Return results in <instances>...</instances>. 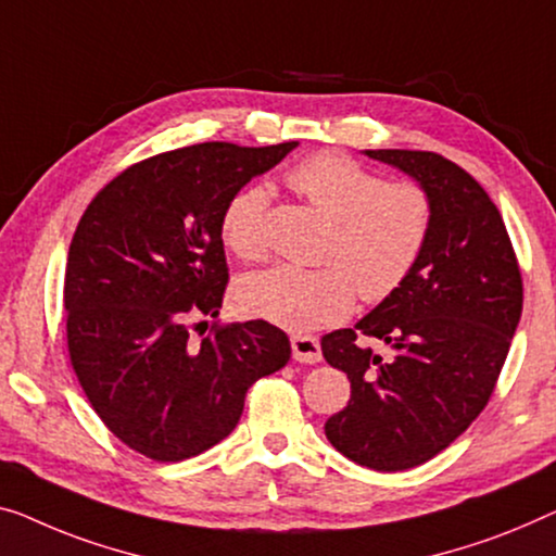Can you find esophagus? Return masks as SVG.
<instances>
[{"label":"esophagus","mask_w":556,"mask_h":556,"mask_svg":"<svg viewBox=\"0 0 556 556\" xmlns=\"http://www.w3.org/2000/svg\"><path fill=\"white\" fill-rule=\"evenodd\" d=\"M292 354H294L296 362L317 364L321 359L319 339L312 337V334H294L292 337Z\"/></svg>","instance_id":"1"}]
</instances>
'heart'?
Instances as JSON below:
<instances>
[{"label": "heart", "instance_id": "b5f03b06", "mask_svg": "<svg viewBox=\"0 0 556 556\" xmlns=\"http://www.w3.org/2000/svg\"><path fill=\"white\" fill-rule=\"evenodd\" d=\"M289 187L334 222L325 267H277L254 271L237 285L239 309L287 331H314L342 321L357 294L384 302L400 289L427 250L434 202L417 181H387L352 156L319 152L292 167ZM269 192L262 185L239 189L222 212V239L244 262L269 252Z\"/></svg>", "mask_w": 556, "mask_h": 556}]
</instances>
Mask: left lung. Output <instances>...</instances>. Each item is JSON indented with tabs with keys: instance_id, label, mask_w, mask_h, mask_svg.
<instances>
[{
	"instance_id": "1",
	"label": "left lung",
	"mask_w": 556,
	"mask_h": 556,
	"mask_svg": "<svg viewBox=\"0 0 556 556\" xmlns=\"http://www.w3.org/2000/svg\"><path fill=\"white\" fill-rule=\"evenodd\" d=\"M412 174L434 202L432 235L407 281L354 329L321 337V354L352 382L325 434L377 471H404L446 450L494 394L521 317L525 285L509 231L459 164L417 149H367ZM362 338L393 346L389 358Z\"/></svg>"
}]
</instances>
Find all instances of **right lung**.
<instances>
[{"label":"right lung","instance_id":"right-lung-1","mask_svg":"<svg viewBox=\"0 0 556 556\" xmlns=\"http://www.w3.org/2000/svg\"><path fill=\"white\" fill-rule=\"evenodd\" d=\"M296 142L172 149L117 174L87 204L64 271L66 350L104 427L154 462L197 457L237 427L289 339L264 319L212 321L229 267L222 212ZM200 331L194 343L191 331Z\"/></svg>","mask_w":556,"mask_h":556}]
</instances>
